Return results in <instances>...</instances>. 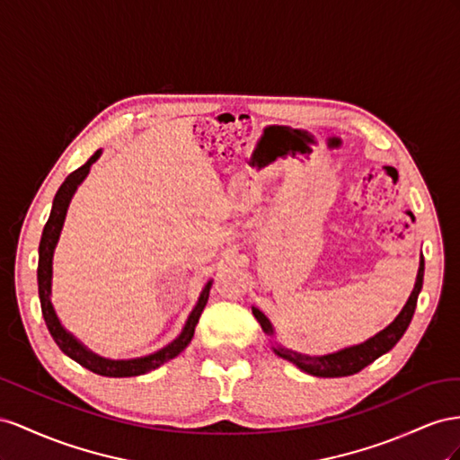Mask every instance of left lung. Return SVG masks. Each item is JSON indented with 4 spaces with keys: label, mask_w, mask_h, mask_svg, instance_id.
I'll list each match as a JSON object with an SVG mask.
<instances>
[{
    "label": "left lung",
    "mask_w": 460,
    "mask_h": 460,
    "mask_svg": "<svg viewBox=\"0 0 460 460\" xmlns=\"http://www.w3.org/2000/svg\"><path fill=\"white\" fill-rule=\"evenodd\" d=\"M422 283H424V258L420 260V268H418V278L414 283L412 293L406 300L404 308L401 310L399 316L393 320L384 332H379L377 335H374L372 339L366 341L362 345L357 347H349L333 354H325V357H305V354H298L293 350L287 349H273L275 352L279 354L281 358L296 364L300 370H305L312 376L318 377H343V376H352L360 372L366 366L372 364L376 358L382 357L387 350H391L393 347L397 345V341L404 335L406 327H409L414 310H416V300L420 291H422ZM254 318L260 322L261 330H264L268 335H273V327L270 323V320L261 314L258 308H252Z\"/></svg>",
    "instance_id": "1"
}]
</instances>
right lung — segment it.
I'll return each mask as SVG.
<instances>
[{"label": "right lung", "instance_id": "right-lung-1", "mask_svg": "<svg viewBox=\"0 0 460 460\" xmlns=\"http://www.w3.org/2000/svg\"><path fill=\"white\" fill-rule=\"evenodd\" d=\"M100 157V150L90 157V160L83 165L75 169V172L63 181V185L59 187L56 199H54V206H51L49 217L44 226L42 231V239H40V248H38V295H40V306H42V316L44 322L48 325V330L54 337V341L58 343V347L71 357L75 362H78L84 368H88L90 372H94L98 376H108V377H133V376H142L146 372L155 370L157 366L165 364L167 360L175 358L181 350H185V347L190 343V339L194 337V327L200 320V314L208 303L209 296V287H212V281H209L204 291L199 298V305L194 306V310L190 312V316L187 320L185 330L182 333L173 341L172 345L164 347L162 350H157L154 354H148V357L142 358H135V360H108L102 358L98 354L90 352L86 347H83L78 341L63 330V325L59 323L54 306H51V258H54V248L58 244L59 233L63 227L65 221V214H67L69 202L73 199V194L76 190V187L81 185L84 181V177L90 172V165L94 164Z\"/></svg>", "mask_w": 460, "mask_h": 460}]
</instances>
